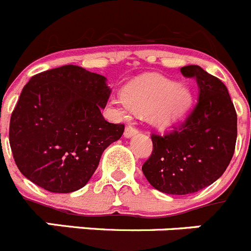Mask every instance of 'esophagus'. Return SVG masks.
Wrapping results in <instances>:
<instances>
[{"mask_svg": "<svg viewBox=\"0 0 251 251\" xmlns=\"http://www.w3.org/2000/svg\"><path fill=\"white\" fill-rule=\"evenodd\" d=\"M136 133H139V131H137V128L132 127V126H127V127L125 128V132H124V136H125L126 139H130V137L135 136Z\"/></svg>", "mask_w": 251, "mask_h": 251, "instance_id": "esophagus-1", "label": "esophagus"}]
</instances>
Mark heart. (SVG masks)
Listing matches in <instances>:
<instances>
[{"label":"heart","instance_id":"obj_1","mask_svg":"<svg viewBox=\"0 0 251 251\" xmlns=\"http://www.w3.org/2000/svg\"><path fill=\"white\" fill-rule=\"evenodd\" d=\"M193 104V93L184 83L150 74L131 81L120 94L112 99L119 114L133 111L145 112L151 125L167 128L181 121Z\"/></svg>","mask_w":251,"mask_h":251}]
</instances>
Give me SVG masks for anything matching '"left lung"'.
Here are the masks:
<instances>
[{
	"label": "left lung",
	"instance_id": "obj_1",
	"mask_svg": "<svg viewBox=\"0 0 251 251\" xmlns=\"http://www.w3.org/2000/svg\"><path fill=\"white\" fill-rule=\"evenodd\" d=\"M196 78L198 102L181 127L166 136L152 135L153 151L142 172L166 194L194 193L224 173L236 142V112L226 86L200 65L181 69Z\"/></svg>",
	"mask_w": 251,
	"mask_h": 251
}]
</instances>
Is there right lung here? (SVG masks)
Masks as SVG:
<instances>
[{
    "mask_svg": "<svg viewBox=\"0 0 251 251\" xmlns=\"http://www.w3.org/2000/svg\"><path fill=\"white\" fill-rule=\"evenodd\" d=\"M106 81L78 65L30 78L9 123L13 158L25 178L53 193H70L88 183L104 150L125 128L101 114L111 93Z\"/></svg>",
    "mask_w": 251,
    "mask_h": 251,
    "instance_id": "add662e5",
    "label": "right lung"
}]
</instances>
